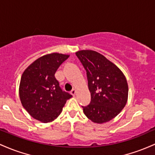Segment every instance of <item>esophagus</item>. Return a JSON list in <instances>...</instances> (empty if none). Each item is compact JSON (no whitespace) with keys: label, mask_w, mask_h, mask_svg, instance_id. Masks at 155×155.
<instances>
[{"label":"esophagus","mask_w":155,"mask_h":155,"mask_svg":"<svg viewBox=\"0 0 155 155\" xmlns=\"http://www.w3.org/2000/svg\"><path fill=\"white\" fill-rule=\"evenodd\" d=\"M70 93H71V94L72 95V96H74V95H75V94H76V91H75V89H72V91H70Z\"/></svg>","instance_id":"esophagus-1"}]
</instances>
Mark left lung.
Listing matches in <instances>:
<instances>
[{
  "label": "left lung",
  "instance_id": "1",
  "mask_svg": "<svg viewBox=\"0 0 155 155\" xmlns=\"http://www.w3.org/2000/svg\"><path fill=\"white\" fill-rule=\"evenodd\" d=\"M76 55L86 71L91 102L82 106L93 122H107L121 112L127 101L128 85L124 74L105 56L93 50H81Z\"/></svg>",
  "mask_w": 155,
  "mask_h": 155
}]
</instances>
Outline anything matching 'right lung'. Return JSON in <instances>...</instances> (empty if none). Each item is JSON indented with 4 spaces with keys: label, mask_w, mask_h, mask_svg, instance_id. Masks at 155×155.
Segmentation results:
<instances>
[{
    "label": "right lung",
    "mask_w": 155,
    "mask_h": 155,
    "mask_svg": "<svg viewBox=\"0 0 155 155\" xmlns=\"http://www.w3.org/2000/svg\"><path fill=\"white\" fill-rule=\"evenodd\" d=\"M69 55L52 53L38 58L24 71L20 84V98L33 118L44 123L53 121L72 96L63 91L55 73Z\"/></svg>",
    "instance_id": "right-lung-1"
}]
</instances>
